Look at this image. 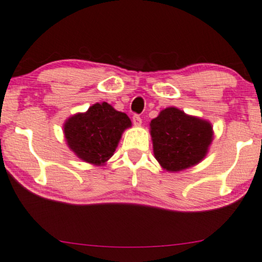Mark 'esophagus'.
<instances>
[{"instance_id":"esophagus-1","label":"esophagus","mask_w":262,"mask_h":262,"mask_svg":"<svg viewBox=\"0 0 262 262\" xmlns=\"http://www.w3.org/2000/svg\"><path fill=\"white\" fill-rule=\"evenodd\" d=\"M133 123H134V125H141V118H140V116H138V115H134L133 116Z\"/></svg>"}]
</instances>
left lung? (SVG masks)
Returning a JSON list of instances; mask_svg holds the SVG:
<instances>
[{
	"instance_id": "8db88e82",
	"label": "left lung",
	"mask_w": 262,
	"mask_h": 262,
	"mask_svg": "<svg viewBox=\"0 0 262 262\" xmlns=\"http://www.w3.org/2000/svg\"><path fill=\"white\" fill-rule=\"evenodd\" d=\"M154 155L164 170L181 171L204 160L213 141L209 121L178 107L162 110L150 123Z\"/></svg>"
}]
</instances>
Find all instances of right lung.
<instances>
[{
  "instance_id": "add662e5",
  "label": "right lung",
  "mask_w": 262,
  "mask_h": 262,
  "mask_svg": "<svg viewBox=\"0 0 262 262\" xmlns=\"http://www.w3.org/2000/svg\"><path fill=\"white\" fill-rule=\"evenodd\" d=\"M129 127L130 118L104 101L69 117L64 123V135L69 148L78 158L93 165H104Z\"/></svg>"
}]
</instances>
